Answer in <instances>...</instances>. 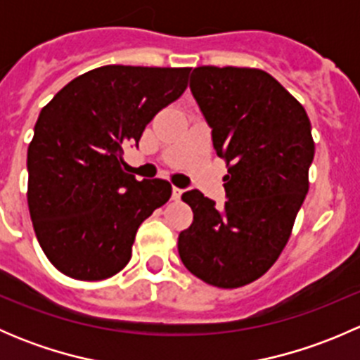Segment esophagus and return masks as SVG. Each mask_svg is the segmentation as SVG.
<instances>
[{"mask_svg": "<svg viewBox=\"0 0 360 360\" xmlns=\"http://www.w3.org/2000/svg\"><path fill=\"white\" fill-rule=\"evenodd\" d=\"M183 191H184V190H181V188L172 186V198H174V200H179L181 195H183Z\"/></svg>", "mask_w": 360, "mask_h": 360, "instance_id": "obj_1", "label": "esophagus"}]
</instances>
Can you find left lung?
Instances as JSON below:
<instances>
[{"label":"left lung","instance_id":"left-lung-1","mask_svg":"<svg viewBox=\"0 0 360 360\" xmlns=\"http://www.w3.org/2000/svg\"><path fill=\"white\" fill-rule=\"evenodd\" d=\"M190 90L226 160V202L183 193L193 223L181 231L184 266L216 288L259 278L281 256L308 193L315 144L304 108L268 72L249 68H195Z\"/></svg>","mask_w":360,"mask_h":360}]
</instances>
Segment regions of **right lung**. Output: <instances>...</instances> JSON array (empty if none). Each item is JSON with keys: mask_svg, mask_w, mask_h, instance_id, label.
Segmentation results:
<instances>
[{"mask_svg": "<svg viewBox=\"0 0 360 360\" xmlns=\"http://www.w3.org/2000/svg\"><path fill=\"white\" fill-rule=\"evenodd\" d=\"M190 68L103 66L69 82L43 108L27 150V203L50 263L103 281L132 256L137 228L170 198L163 179L125 172V146L186 90Z\"/></svg>", "mask_w": 360, "mask_h": 360, "instance_id": "add662e5", "label": "right lung"}]
</instances>
